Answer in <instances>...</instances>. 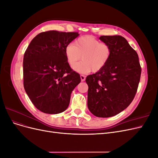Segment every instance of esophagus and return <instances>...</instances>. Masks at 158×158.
I'll list each match as a JSON object with an SVG mask.
<instances>
[{
    "mask_svg": "<svg viewBox=\"0 0 158 158\" xmlns=\"http://www.w3.org/2000/svg\"><path fill=\"white\" fill-rule=\"evenodd\" d=\"M80 78H81V81H82V82H84V81H85V76H84V75H80Z\"/></svg>",
    "mask_w": 158,
    "mask_h": 158,
    "instance_id": "1",
    "label": "esophagus"
}]
</instances>
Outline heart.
I'll use <instances>...</instances> for the list:
<instances>
[{"label":"heart","instance_id":"1","mask_svg":"<svg viewBox=\"0 0 158 158\" xmlns=\"http://www.w3.org/2000/svg\"><path fill=\"white\" fill-rule=\"evenodd\" d=\"M65 56L68 63L73 66L82 56V61L76 64L73 69L81 74H88L103 69L111 56L110 45L102 43L92 36L85 35L79 37L74 44L65 47Z\"/></svg>","mask_w":158,"mask_h":158}]
</instances>
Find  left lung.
Returning a JSON list of instances; mask_svg holds the SVG:
<instances>
[{
  "instance_id": "8db88e82",
  "label": "left lung",
  "mask_w": 158,
  "mask_h": 158,
  "mask_svg": "<svg viewBox=\"0 0 158 158\" xmlns=\"http://www.w3.org/2000/svg\"><path fill=\"white\" fill-rule=\"evenodd\" d=\"M112 53L105 67L85 79L88 107L98 117H111L125 109L135 98L141 74L138 55L125 37L103 35Z\"/></svg>"
}]
</instances>
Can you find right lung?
I'll list each match as a JSON object with an SVG mask.
<instances>
[{"label":"right lung","mask_w":158,"mask_h":158,"mask_svg":"<svg viewBox=\"0 0 158 158\" xmlns=\"http://www.w3.org/2000/svg\"><path fill=\"white\" fill-rule=\"evenodd\" d=\"M78 32L47 31L30 42L23 61V87L32 103L47 114L64 111L70 95L81 81L65 56V47Z\"/></svg>","instance_id":"1"}]
</instances>
